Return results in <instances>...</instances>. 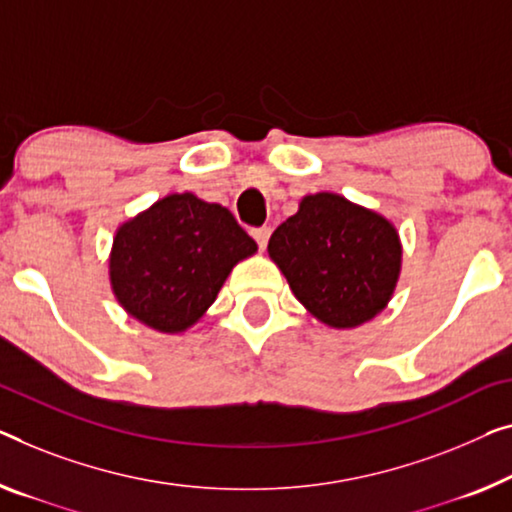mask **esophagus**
Segmentation results:
<instances>
[{
    "mask_svg": "<svg viewBox=\"0 0 512 512\" xmlns=\"http://www.w3.org/2000/svg\"><path fill=\"white\" fill-rule=\"evenodd\" d=\"M250 234H253V239L257 241L259 248H266V243H269V236H271V227H253L250 230Z\"/></svg>",
    "mask_w": 512,
    "mask_h": 512,
    "instance_id": "obj_1",
    "label": "esophagus"
}]
</instances>
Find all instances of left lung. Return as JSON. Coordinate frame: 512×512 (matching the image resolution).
I'll return each mask as SVG.
<instances>
[{"label":"left lung","mask_w":512,"mask_h":512,"mask_svg":"<svg viewBox=\"0 0 512 512\" xmlns=\"http://www.w3.org/2000/svg\"><path fill=\"white\" fill-rule=\"evenodd\" d=\"M269 255L312 315L352 329L391 299L402 248L386 218L340 195L317 193L271 234Z\"/></svg>","instance_id":"left-lung-1"}]
</instances>
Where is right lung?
Returning <instances> with one entry per match:
<instances>
[{"mask_svg":"<svg viewBox=\"0 0 512 512\" xmlns=\"http://www.w3.org/2000/svg\"><path fill=\"white\" fill-rule=\"evenodd\" d=\"M257 243L220 204L170 195L114 236L110 280L119 303L151 329L179 333L216 301L239 259Z\"/></svg>","mask_w":512,"mask_h":512,"instance_id":"right-lung-1","label":"right lung"}]
</instances>
